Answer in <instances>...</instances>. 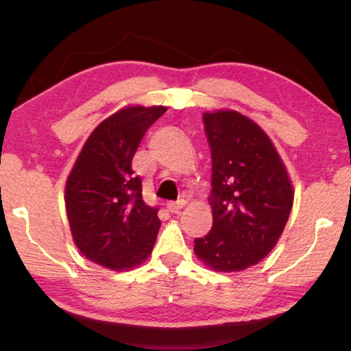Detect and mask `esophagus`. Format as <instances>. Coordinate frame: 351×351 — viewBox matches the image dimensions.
<instances>
[{
	"mask_svg": "<svg viewBox=\"0 0 351 351\" xmlns=\"http://www.w3.org/2000/svg\"><path fill=\"white\" fill-rule=\"evenodd\" d=\"M185 204H186V203H185L184 199L174 201V203H167V210H169V213H172V214H177L180 209H184Z\"/></svg>",
	"mask_w": 351,
	"mask_h": 351,
	"instance_id": "1",
	"label": "esophagus"
}]
</instances>
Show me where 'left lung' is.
<instances>
[{
  "label": "left lung",
  "instance_id": "obj_1",
  "mask_svg": "<svg viewBox=\"0 0 351 351\" xmlns=\"http://www.w3.org/2000/svg\"><path fill=\"white\" fill-rule=\"evenodd\" d=\"M213 158V228L193 251L214 271H241L276 246L294 189L265 131L234 110L203 114Z\"/></svg>",
  "mask_w": 351,
  "mask_h": 351
}]
</instances>
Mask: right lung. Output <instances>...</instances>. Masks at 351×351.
Returning <instances> with one entry per match:
<instances>
[{
  "mask_svg": "<svg viewBox=\"0 0 351 351\" xmlns=\"http://www.w3.org/2000/svg\"><path fill=\"white\" fill-rule=\"evenodd\" d=\"M167 110L128 105L104 119L84 142L65 184V209L76 247L114 271L150 257L161 220L142 198L132 158L143 134Z\"/></svg>",
  "mask_w": 351,
  "mask_h": 351,
  "instance_id": "add662e5",
  "label": "right lung"
}]
</instances>
